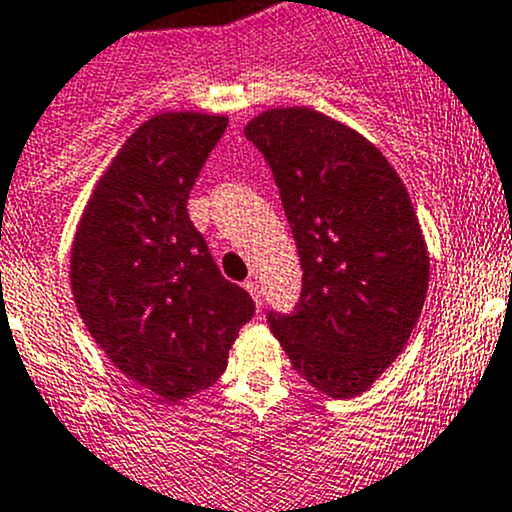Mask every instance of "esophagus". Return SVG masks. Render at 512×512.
<instances>
[{"label":"esophagus","instance_id":"esophagus-1","mask_svg":"<svg viewBox=\"0 0 512 512\" xmlns=\"http://www.w3.org/2000/svg\"><path fill=\"white\" fill-rule=\"evenodd\" d=\"M245 289L252 294V299H255L257 309H262V289H260V285H257L255 280H247L245 282Z\"/></svg>","mask_w":512,"mask_h":512}]
</instances>
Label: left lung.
I'll use <instances>...</instances> for the list:
<instances>
[{
    "mask_svg": "<svg viewBox=\"0 0 512 512\" xmlns=\"http://www.w3.org/2000/svg\"><path fill=\"white\" fill-rule=\"evenodd\" d=\"M245 136L275 175L304 272L294 312L267 322L299 376L352 399L421 317L428 252L414 205L379 148L312 108H270Z\"/></svg>",
    "mask_w": 512,
    "mask_h": 512,
    "instance_id": "8db88e82",
    "label": "left lung"
}]
</instances>
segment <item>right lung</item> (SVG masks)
<instances>
[{"label":"right lung","mask_w":512,"mask_h":512,"mask_svg":"<svg viewBox=\"0 0 512 512\" xmlns=\"http://www.w3.org/2000/svg\"><path fill=\"white\" fill-rule=\"evenodd\" d=\"M225 128V116L190 111L143 123L98 180L71 247L86 329L128 379L165 401L213 386L255 314L185 208Z\"/></svg>","instance_id":"add662e5"}]
</instances>
